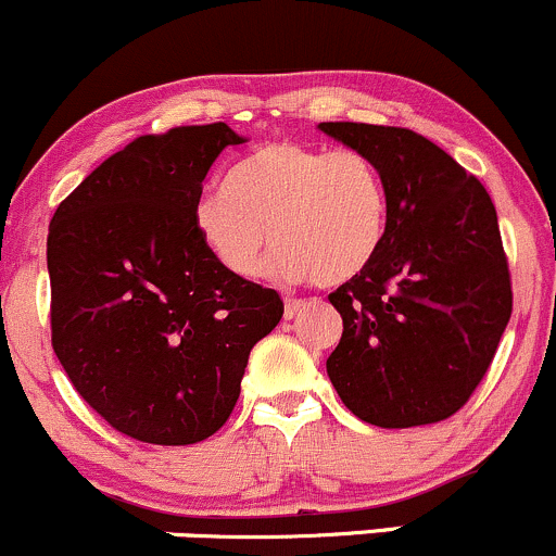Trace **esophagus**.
<instances>
[{"label": "esophagus", "mask_w": 556, "mask_h": 556, "mask_svg": "<svg viewBox=\"0 0 556 556\" xmlns=\"http://www.w3.org/2000/svg\"><path fill=\"white\" fill-rule=\"evenodd\" d=\"M306 303L308 301H298V298H288V301H285V319H292V316L301 314V311L306 308Z\"/></svg>", "instance_id": "esophagus-1"}]
</instances>
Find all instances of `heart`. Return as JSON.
I'll list each match as a JSON object with an SVG mask.
<instances>
[{"label": "heart", "mask_w": 556, "mask_h": 556, "mask_svg": "<svg viewBox=\"0 0 556 556\" xmlns=\"http://www.w3.org/2000/svg\"><path fill=\"white\" fill-rule=\"evenodd\" d=\"M192 224L235 277H255L271 242L279 277L343 285L386 240L388 187L364 152L274 139L231 168L229 187L200 192Z\"/></svg>", "instance_id": "heart-1"}]
</instances>
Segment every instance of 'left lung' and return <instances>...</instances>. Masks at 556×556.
<instances>
[{"instance_id":"8db88e82","label":"left lung","mask_w":556,"mask_h":556,"mask_svg":"<svg viewBox=\"0 0 556 556\" xmlns=\"http://www.w3.org/2000/svg\"><path fill=\"white\" fill-rule=\"evenodd\" d=\"M319 131L369 155L388 187L375 261L329 295L343 316L329 380L369 425L441 422L483 380L511 316L496 208L475 176L419 134L348 121Z\"/></svg>"}]
</instances>
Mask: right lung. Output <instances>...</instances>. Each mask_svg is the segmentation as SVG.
Wrapping results in <instances>:
<instances>
[{"label": "right lung", "instance_id": "add662e5", "mask_svg": "<svg viewBox=\"0 0 556 556\" xmlns=\"http://www.w3.org/2000/svg\"><path fill=\"white\" fill-rule=\"evenodd\" d=\"M242 142L227 124L139 137L52 216V348L81 399L142 443L213 435L285 314L277 290L224 271L192 224L211 166Z\"/></svg>", "mask_w": 556, "mask_h": 556}]
</instances>
